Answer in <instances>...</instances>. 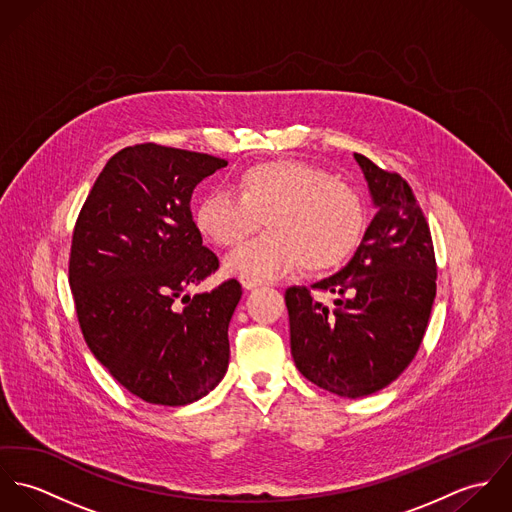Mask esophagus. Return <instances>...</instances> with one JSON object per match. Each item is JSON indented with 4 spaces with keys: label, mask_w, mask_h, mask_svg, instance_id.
<instances>
[{
    "label": "esophagus",
    "mask_w": 512,
    "mask_h": 512,
    "mask_svg": "<svg viewBox=\"0 0 512 512\" xmlns=\"http://www.w3.org/2000/svg\"><path fill=\"white\" fill-rule=\"evenodd\" d=\"M240 284H242L246 290H254V288L262 286V280H256V278H248V276H242V278H240Z\"/></svg>",
    "instance_id": "obj_1"
}]
</instances>
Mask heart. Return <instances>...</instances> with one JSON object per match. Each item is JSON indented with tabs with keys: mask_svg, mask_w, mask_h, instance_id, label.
<instances>
[{
	"mask_svg": "<svg viewBox=\"0 0 512 512\" xmlns=\"http://www.w3.org/2000/svg\"><path fill=\"white\" fill-rule=\"evenodd\" d=\"M234 191L213 189L195 205V226L220 248H234L262 219L270 232L238 248L228 272L256 280L303 266L311 276L343 268L366 234V205L357 189L327 169L297 161H264L242 169Z\"/></svg>",
	"mask_w": 512,
	"mask_h": 512,
	"instance_id": "b5f03b06",
	"label": "heart"
}]
</instances>
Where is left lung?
Here are the masks:
<instances>
[{
	"mask_svg": "<svg viewBox=\"0 0 512 512\" xmlns=\"http://www.w3.org/2000/svg\"><path fill=\"white\" fill-rule=\"evenodd\" d=\"M355 159L378 209L359 250L339 274L286 292L297 370L345 398L382 390L412 363L438 280L430 224L410 183L361 153Z\"/></svg>",
	"mask_w": 512,
	"mask_h": 512,
	"instance_id": "8db88e82",
	"label": "left lung"
}]
</instances>
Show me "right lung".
<instances>
[{
    "label": "right lung",
    "mask_w": 512,
    "mask_h": 512,
    "mask_svg": "<svg viewBox=\"0 0 512 512\" xmlns=\"http://www.w3.org/2000/svg\"><path fill=\"white\" fill-rule=\"evenodd\" d=\"M224 165L177 147H124L104 165L74 224L69 284L84 341L149 404H191L228 366L240 284L232 278L187 295L219 270L189 203L197 183ZM177 298L183 310L174 307Z\"/></svg>",
    "instance_id": "obj_1"
}]
</instances>
